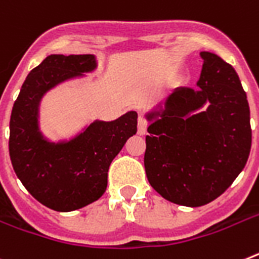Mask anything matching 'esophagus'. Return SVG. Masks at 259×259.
<instances>
[{
  "mask_svg": "<svg viewBox=\"0 0 259 259\" xmlns=\"http://www.w3.org/2000/svg\"><path fill=\"white\" fill-rule=\"evenodd\" d=\"M147 121L143 117H140L138 118V134L140 136H145L146 134V130H147Z\"/></svg>",
  "mask_w": 259,
  "mask_h": 259,
  "instance_id": "1",
  "label": "esophagus"
}]
</instances>
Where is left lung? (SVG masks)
<instances>
[{"mask_svg":"<svg viewBox=\"0 0 259 259\" xmlns=\"http://www.w3.org/2000/svg\"><path fill=\"white\" fill-rule=\"evenodd\" d=\"M200 56L197 88L179 87L163 109L146 113L149 183L186 207L205 205L225 192L244 170L251 147L250 109L240 77L216 54Z\"/></svg>","mask_w":259,"mask_h":259,"instance_id":"left-lung-1","label":"left lung"}]
</instances>
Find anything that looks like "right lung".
I'll use <instances>...</instances> for the list:
<instances>
[{
	"label": "right lung",
	"instance_id": "1",
	"mask_svg": "<svg viewBox=\"0 0 259 259\" xmlns=\"http://www.w3.org/2000/svg\"><path fill=\"white\" fill-rule=\"evenodd\" d=\"M97 68L96 56L52 54L31 69L10 117L9 153L25 188L50 209L71 212L103 196L108 170L126 141L137 133L134 110L114 121L95 119L69 140L50 141L39 126V106L59 84Z\"/></svg>",
	"mask_w": 259,
	"mask_h": 259
}]
</instances>
